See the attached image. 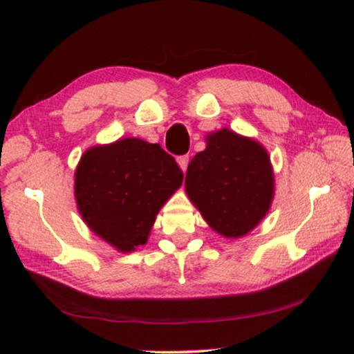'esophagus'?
<instances>
[{"label": "esophagus", "mask_w": 354, "mask_h": 354, "mask_svg": "<svg viewBox=\"0 0 354 354\" xmlns=\"http://www.w3.org/2000/svg\"><path fill=\"white\" fill-rule=\"evenodd\" d=\"M188 162H190V158H188V156H178V158H177V164H178V167H180L183 172L187 171Z\"/></svg>", "instance_id": "obj_1"}]
</instances>
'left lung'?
Instances as JSON below:
<instances>
[{
  "instance_id": "obj_1",
  "label": "left lung",
  "mask_w": 354,
  "mask_h": 354,
  "mask_svg": "<svg viewBox=\"0 0 354 354\" xmlns=\"http://www.w3.org/2000/svg\"><path fill=\"white\" fill-rule=\"evenodd\" d=\"M205 140L206 148L188 164L185 192L212 230L241 239L272 205L275 182L268 149L229 129L207 133Z\"/></svg>"
}]
</instances>
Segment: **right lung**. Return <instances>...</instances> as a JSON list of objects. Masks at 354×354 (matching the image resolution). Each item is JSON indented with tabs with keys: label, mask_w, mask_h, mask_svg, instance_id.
<instances>
[{
	"label": "right lung",
	"mask_w": 354,
	"mask_h": 354,
	"mask_svg": "<svg viewBox=\"0 0 354 354\" xmlns=\"http://www.w3.org/2000/svg\"><path fill=\"white\" fill-rule=\"evenodd\" d=\"M74 178L77 209L86 227L120 253H132L148 241L183 174L158 143L132 137L86 149Z\"/></svg>",
	"instance_id": "right-lung-1"
}]
</instances>
